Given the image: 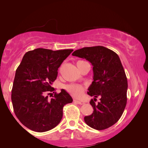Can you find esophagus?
Returning a JSON list of instances; mask_svg holds the SVG:
<instances>
[{"instance_id": "34e87169", "label": "esophagus", "mask_w": 148, "mask_h": 148, "mask_svg": "<svg viewBox=\"0 0 148 148\" xmlns=\"http://www.w3.org/2000/svg\"><path fill=\"white\" fill-rule=\"evenodd\" d=\"M74 102H76L77 104H84V102L83 101H77V100H74Z\"/></svg>"}]
</instances>
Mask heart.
Instances as JSON below:
<instances>
[{
	"instance_id": "obj_1",
	"label": "heart",
	"mask_w": 148,
	"mask_h": 148,
	"mask_svg": "<svg viewBox=\"0 0 148 148\" xmlns=\"http://www.w3.org/2000/svg\"><path fill=\"white\" fill-rule=\"evenodd\" d=\"M81 61H79L77 62ZM65 88L67 90V91L76 97H79L81 96L84 90V87L78 84H70L65 87Z\"/></svg>"
}]
</instances>
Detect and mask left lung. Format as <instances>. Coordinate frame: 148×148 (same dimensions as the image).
I'll list each match as a JSON object with an SVG mask.
<instances>
[{
	"label": "left lung",
	"mask_w": 148,
	"mask_h": 148,
	"mask_svg": "<svg viewBox=\"0 0 148 148\" xmlns=\"http://www.w3.org/2000/svg\"><path fill=\"white\" fill-rule=\"evenodd\" d=\"M86 59L92 65L93 81L87 94L94 96L90 101L91 115L84 117L86 123L96 130L109 128L118 121L127 104V79L119 56L104 46L86 47L72 54ZM101 101L96 103L95 98Z\"/></svg>",
	"instance_id": "left-lung-1"
}]
</instances>
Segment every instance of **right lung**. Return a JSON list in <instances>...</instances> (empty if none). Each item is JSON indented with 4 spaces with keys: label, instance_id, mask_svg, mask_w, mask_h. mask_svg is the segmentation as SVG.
Returning <instances> with one entry per match:
<instances>
[{
    "label": "right lung",
    "instance_id": "1",
    "mask_svg": "<svg viewBox=\"0 0 148 148\" xmlns=\"http://www.w3.org/2000/svg\"><path fill=\"white\" fill-rule=\"evenodd\" d=\"M72 51L37 48L24 55L15 74L12 102L16 117L28 129L38 132L53 129L61 121L64 105L73 101L64 89L48 98L58 69Z\"/></svg>",
    "mask_w": 148,
    "mask_h": 148
}]
</instances>
